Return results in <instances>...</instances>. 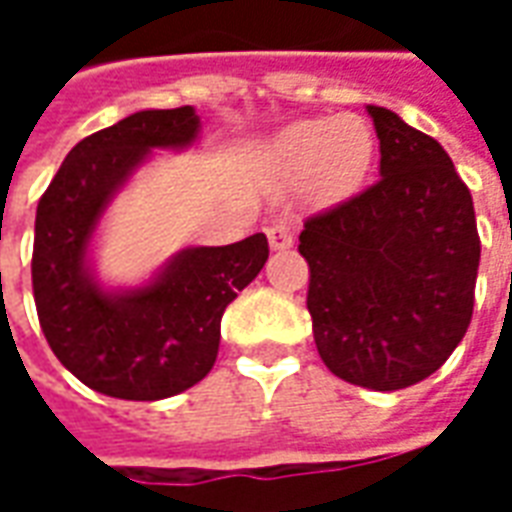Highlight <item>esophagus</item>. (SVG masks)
<instances>
[{
  "label": "esophagus",
  "mask_w": 512,
  "mask_h": 512,
  "mask_svg": "<svg viewBox=\"0 0 512 512\" xmlns=\"http://www.w3.org/2000/svg\"><path fill=\"white\" fill-rule=\"evenodd\" d=\"M268 244H271V249H290L293 246V233H290V227L285 222L279 224H271L268 227Z\"/></svg>",
  "instance_id": "34e87169"
}]
</instances>
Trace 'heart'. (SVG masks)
I'll return each mask as SVG.
<instances>
[{
    "mask_svg": "<svg viewBox=\"0 0 512 512\" xmlns=\"http://www.w3.org/2000/svg\"><path fill=\"white\" fill-rule=\"evenodd\" d=\"M373 158V134L362 117L301 120L274 139L268 161L282 183L310 180L321 200H340L362 183Z\"/></svg>",
    "mask_w": 512,
    "mask_h": 512,
    "instance_id": "heart-1",
    "label": "heart"
}]
</instances>
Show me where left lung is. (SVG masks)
I'll return each instance as SVG.
<instances>
[{"label":"left lung","mask_w":512,"mask_h":512,"mask_svg":"<svg viewBox=\"0 0 512 512\" xmlns=\"http://www.w3.org/2000/svg\"><path fill=\"white\" fill-rule=\"evenodd\" d=\"M381 178L304 222L307 310L323 365L395 392L436 373L474 310L480 235L447 150L384 106H367Z\"/></svg>","instance_id":"1"}]
</instances>
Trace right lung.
Wrapping results in <instances>:
<instances>
[{
    "mask_svg": "<svg viewBox=\"0 0 512 512\" xmlns=\"http://www.w3.org/2000/svg\"><path fill=\"white\" fill-rule=\"evenodd\" d=\"M200 134L194 106L145 109L84 136L62 161L35 216L32 290L51 351L82 384L120 400H161L211 373L227 304L260 274L268 241L191 246L142 288L106 290L90 266L101 216L150 150Z\"/></svg>",
    "mask_w": 512,
    "mask_h": 512,
    "instance_id": "1",
    "label": "right lung"
}]
</instances>
